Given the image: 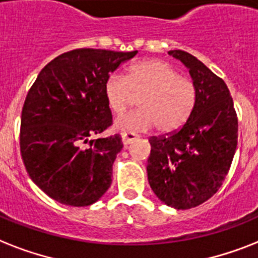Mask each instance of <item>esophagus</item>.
Returning <instances> with one entry per match:
<instances>
[{"label":"esophagus","mask_w":258,"mask_h":258,"mask_svg":"<svg viewBox=\"0 0 258 258\" xmlns=\"http://www.w3.org/2000/svg\"><path fill=\"white\" fill-rule=\"evenodd\" d=\"M138 139V135L134 133H123L122 134V142L124 146H128L130 143H133L134 140Z\"/></svg>","instance_id":"obj_1"}]
</instances>
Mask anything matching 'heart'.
<instances>
[{"instance_id": "1", "label": "heart", "mask_w": 258, "mask_h": 258, "mask_svg": "<svg viewBox=\"0 0 258 258\" xmlns=\"http://www.w3.org/2000/svg\"><path fill=\"white\" fill-rule=\"evenodd\" d=\"M103 94L114 115L122 114L134 96L139 95V108L115 122L122 131H147L156 125L160 133H173L187 122L198 98L194 81L162 59L136 60L127 68L124 77L108 75Z\"/></svg>"}]
</instances>
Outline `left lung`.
<instances>
[{
	"mask_svg": "<svg viewBox=\"0 0 258 258\" xmlns=\"http://www.w3.org/2000/svg\"><path fill=\"white\" fill-rule=\"evenodd\" d=\"M168 54L189 69L198 98L179 130L150 138L147 175L164 204L189 209L207 202L223 185L237 147L238 120L223 79L187 51Z\"/></svg>",
	"mask_w": 258,
	"mask_h": 258,
	"instance_id": "left-lung-1",
	"label": "left lung"
}]
</instances>
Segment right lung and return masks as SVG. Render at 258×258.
Wrapping results in <instances>:
<instances>
[{"label": "right lung", "mask_w": 258, "mask_h": 258, "mask_svg": "<svg viewBox=\"0 0 258 258\" xmlns=\"http://www.w3.org/2000/svg\"><path fill=\"white\" fill-rule=\"evenodd\" d=\"M136 53L70 50L46 64L29 90L21 115V156L31 180L55 202L86 207L110 188L122 138H90L112 124L104 81Z\"/></svg>", "instance_id": "add662e5"}]
</instances>
